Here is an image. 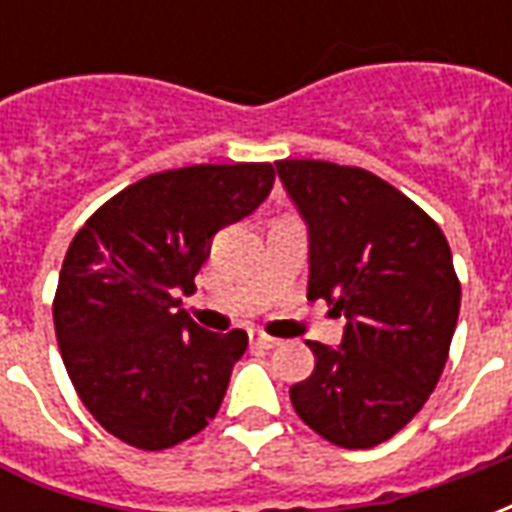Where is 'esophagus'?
I'll use <instances>...</instances> for the list:
<instances>
[{
  "label": "esophagus",
  "instance_id": "34e87169",
  "mask_svg": "<svg viewBox=\"0 0 512 512\" xmlns=\"http://www.w3.org/2000/svg\"><path fill=\"white\" fill-rule=\"evenodd\" d=\"M249 340H252V345H257V348H266V351H274V348L282 345V340H277V337H271V334L266 332H260V329H249Z\"/></svg>",
  "mask_w": 512,
  "mask_h": 512
}]
</instances>
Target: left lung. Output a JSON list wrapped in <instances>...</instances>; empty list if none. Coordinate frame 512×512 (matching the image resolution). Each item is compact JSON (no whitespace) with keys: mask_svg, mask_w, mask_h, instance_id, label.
<instances>
[{"mask_svg":"<svg viewBox=\"0 0 512 512\" xmlns=\"http://www.w3.org/2000/svg\"><path fill=\"white\" fill-rule=\"evenodd\" d=\"M310 233L307 299L345 315L340 348L307 343L315 370L290 386L318 436L367 450L406 428L447 365L461 282L439 224L373 172L277 161Z\"/></svg>","mask_w":512,"mask_h":512,"instance_id":"8db88e82","label":"left lung"}]
</instances>
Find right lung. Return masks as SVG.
<instances>
[{
	"mask_svg": "<svg viewBox=\"0 0 512 512\" xmlns=\"http://www.w3.org/2000/svg\"><path fill=\"white\" fill-rule=\"evenodd\" d=\"M274 186L271 164H194L147 175L84 222L62 260L54 332L101 428L139 450L200 433L249 337L205 332L178 310L211 255Z\"/></svg>",
	"mask_w": 512,
	"mask_h": 512,
	"instance_id": "add662e5",
	"label": "right lung"
}]
</instances>
